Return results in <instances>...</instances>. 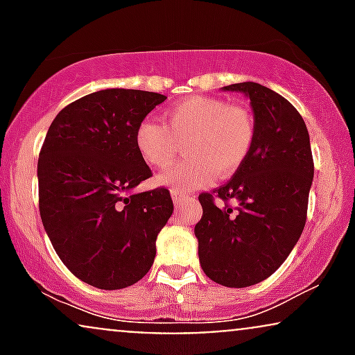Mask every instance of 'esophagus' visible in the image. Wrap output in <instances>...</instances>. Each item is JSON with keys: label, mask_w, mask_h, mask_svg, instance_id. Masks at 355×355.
Listing matches in <instances>:
<instances>
[{"label": "esophagus", "mask_w": 355, "mask_h": 355, "mask_svg": "<svg viewBox=\"0 0 355 355\" xmlns=\"http://www.w3.org/2000/svg\"><path fill=\"white\" fill-rule=\"evenodd\" d=\"M185 198H189L185 193H178V191H172V200H173L175 205H180V203L185 200Z\"/></svg>", "instance_id": "34e87169"}]
</instances>
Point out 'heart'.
<instances>
[{"label":"heart","instance_id":"heart-1","mask_svg":"<svg viewBox=\"0 0 355 355\" xmlns=\"http://www.w3.org/2000/svg\"><path fill=\"white\" fill-rule=\"evenodd\" d=\"M166 123L144 120L135 145L146 164L166 166L187 144L182 164L158 175L157 182L173 191L205 187L235 173L247 160L255 138L254 118L247 110L210 96H190L165 112Z\"/></svg>","mask_w":355,"mask_h":355}]
</instances>
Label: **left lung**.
<instances>
[{
	"mask_svg": "<svg viewBox=\"0 0 355 355\" xmlns=\"http://www.w3.org/2000/svg\"><path fill=\"white\" fill-rule=\"evenodd\" d=\"M222 89L250 100L255 138L242 166L214 191L223 202L237 200V207H217L210 193H202L203 215L195 237L205 275L242 288L274 274L299 242L313 160L307 126L291 101L254 81Z\"/></svg>",
	"mask_w": 355,
	"mask_h": 355,
	"instance_id": "8db88e82",
	"label": "left lung"
}]
</instances>
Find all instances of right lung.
Listing matches in <instances>:
<instances>
[{
  "label": "right lung",
  "instance_id": "add662e5",
  "mask_svg": "<svg viewBox=\"0 0 355 355\" xmlns=\"http://www.w3.org/2000/svg\"><path fill=\"white\" fill-rule=\"evenodd\" d=\"M165 95L107 88L73 101L48 128L38 160L40 215L73 275L116 291L153 266L158 234L173 214L166 189L133 193L152 170L137 126Z\"/></svg>",
  "mask_w": 355,
  "mask_h": 355
}]
</instances>
